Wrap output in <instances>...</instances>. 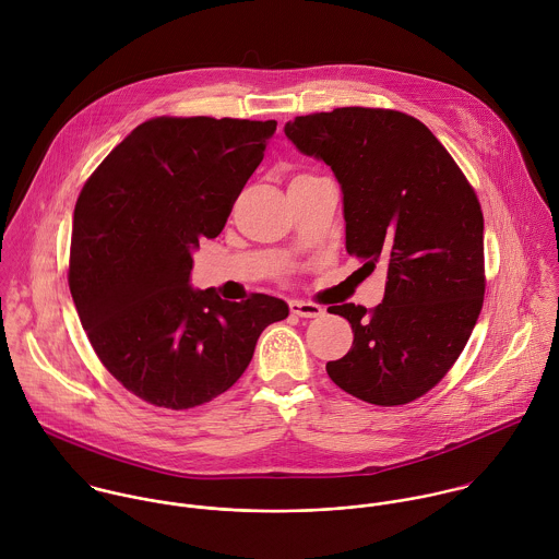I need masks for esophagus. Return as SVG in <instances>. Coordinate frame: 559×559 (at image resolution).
<instances>
[{"mask_svg":"<svg viewBox=\"0 0 559 559\" xmlns=\"http://www.w3.org/2000/svg\"><path fill=\"white\" fill-rule=\"evenodd\" d=\"M289 311L298 318H320L324 313L322 307H318L313 302H302V300H292Z\"/></svg>","mask_w":559,"mask_h":559,"instance_id":"obj_1","label":"esophagus"}]
</instances>
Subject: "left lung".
<instances>
[{
  "instance_id": "obj_1",
  "label": "left lung",
  "mask_w": 559,
  "mask_h": 559,
  "mask_svg": "<svg viewBox=\"0 0 559 559\" xmlns=\"http://www.w3.org/2000/svg\"><path fill=\"white\" fill-rule=\"evenodd\" d=\"M285 134L333 169L348 254L364 261L366 276L388 267L379 307H329L350 322L355 340L326 372L366 403H412L444 379L481 313L477 193L433 132L399 110L346 106L302 115L285 123Z\"/></svg>"
}]
</instances>
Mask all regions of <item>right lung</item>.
Instances as JSON below:
<instances>
[{
    "label": "right lung",
    "instance_id": "obj_1",
    "mask_svg": "<svg viewBox=\"0 0 559 559\" xmlns=\"http://www.w3.org/2000/svg\"><path fill=\"white\" fill-rule=\"evenodd\" d=\"M276 121L154 117L91 174L73 211L69 289L104 368L141 401L191 409L233 388L285 300L193 289L191 250L222 233Z\"/></svg>",
    "mask_w": 559,
    "mask_h": 559
}]
</instances>
